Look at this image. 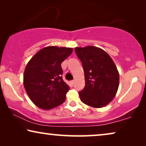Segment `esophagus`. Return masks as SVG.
Segmentation results:
<instances>
[{
  "label": "esophagus",
  "instance_id": "34e87169",
  "mask_svg": "<svg viewBox=\"0 0 146 146\" xmlns=\"http://www.w3.org/2000/svg\"><path fill=\"white\" fill-rule=\"evenodd\" d=\"M70 84H71V85H72V86H73V85H74V80H72V81L70 82Z\"/></svg>",
  "mask_w": 146,
  "mask_h": 146
}]
</instances>
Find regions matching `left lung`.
Here are the masks:
<instances>
[{
  "label": "left lung",
  "instance_id": "left-lung-1",
  "mask_svg": "<svg viewBox=\"0 0 146 146\" xmlns=\"http://www.w3.org/2000/svg\"><path fill=\"white\" fill-rule=\"evenodd\" d=\"M84 70L85 87L80 98L89 106L102 108L110 102L119 86V72L108 54L100 48L88 46L74 48Z\"/></svg>",
  "mask_w": 146,
  "mask_h": 146
}]
</instances>
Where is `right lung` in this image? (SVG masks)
Instances as JSON below:
<instances>
[{
  "instance_id": "1",
  "label": "right lung",
  "mask_w": 146,
  "mask_h": 146,
  "mask_svg": "<svg viewBox=\"0 0 146 146\" xmlns=\"http://www.w3.org/2000/svg\"><path fill=\"white\" fill-rule=\"evenodd\" d=\"M72 51V48L47 46L28 62L24 86L31 101L40 108L52 109L65 101L70 87L62 78L61 64Z\"/></svg>"
}]
</instances>
